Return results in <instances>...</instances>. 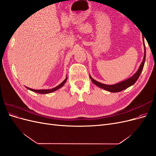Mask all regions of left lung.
<instances>
[{
  "mask_svg": "<svg viewBox=\"0 0 156 156\" xmlns=\"http://www.w3.org/2000/svg\"><path fill=\"white\" fill-rule=\"evenodd\" d=\"M145 57H146V51H145V45H144V58L142 63H141L140 67L138 69L137 72H136V73L135 75H133V76L131 77L126 79V81H124L122 82H120L119 83H117L115 84H113V85H107V84H102L101 83H99L98 81H96V80H94L93 78L91 77V76H90V77L92 81L94 84H95L96 85H97L98 87H99L100 88H101L103 89H105L107 91H109L111 92H120L123 90L129 87L130 86L133 85V84L136 81V80L138 79V78L139 77L140 75L141 72L143 69L144 67V62H145Z\"/></svg>",
  "mask_w": 156,
  "mask_h": 156,
  "instance_id": "1",
  "label": "left lung"
}]
</instances>
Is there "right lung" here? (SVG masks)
Masks as SVG:
<instances>
[{"instance_id":"add662e5","label":"right lung","mask_w":156,"mask_h":156,"mask_svg":"<svg viewBox=\"0 0 156 156\" xmlns=\"http://www.w3.org/2000/svg\"><path fill=\"white\" fill-rule=\"evenodd\" d=\"M67 79H68V77H66V79L64 80V81L62 82V83H61L59 85H58L57 87H56L55 88H52V89H48V90H34V89H32V88H28V87H27L28 89H29V90H32V91H33V92H37V93H40V94H48V93H51V92H54V91H55V90H58V88H61L62 87H63L64 86V84H65V83H66V81H67Z\"/></svg>"}]
</instances>
